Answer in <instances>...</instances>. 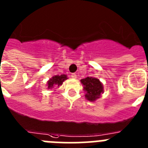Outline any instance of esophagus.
I'll list each match as a JSON object with an SVG mask.
<instances>
[{"instance_id":"1","label":"esophagus","mask_w":148,"mask_h":148,"mask_svg":"<svg viewBox=\"0 0 148 148\" xmlns=\"http://www.w3.org/2000/svg\"><path fill=\"white\" fill-rule=\"evenodd\" d=\"M71 77L73 78H74V79H76L77 75H76V74H75V73H73V74H72V75H71Z\"/></svg>"}]
</instances>
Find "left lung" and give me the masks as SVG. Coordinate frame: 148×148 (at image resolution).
I'll return each mask as SVG.
<instances>
[{
	"instance_id": "obj_1",
	"label": "left lung",
	"mask_w": 148,
	"mask_h": 148,
	"mask_svg": "<svg viewBox=\"0 0 148 148\" xmlns=\"http://www.w3.org/2000/svg\"><path fill=\"white\" fill-rule=\"evenodd\" d=\"M81 83L83 86V90L85 92V98L91 102L101 97L104 93V87L99 79L95 77H87L81 79Z\"/></svg>"
}]
</instances>
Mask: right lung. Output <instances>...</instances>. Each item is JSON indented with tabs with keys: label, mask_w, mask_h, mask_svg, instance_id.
<instances>
[{
	"label": "right lung",
	"mask_w": 148,
	"mask_h": 148,
	"mask_svg": "<svg viewBox=\"0 0 148 148\" xmlns=\"http://www.w3.org/2000/svg\"><path fill=\"white\" fill-rule=\"evenodd\" d=\"M68 79L67 75L65 74L62 75H56L53 76L47 83V89H53L54 87H59L60 86L62 85L63 82L65 80Z\"/></svg>",
	"instance_id": "add662e5"
}]
</instances>
